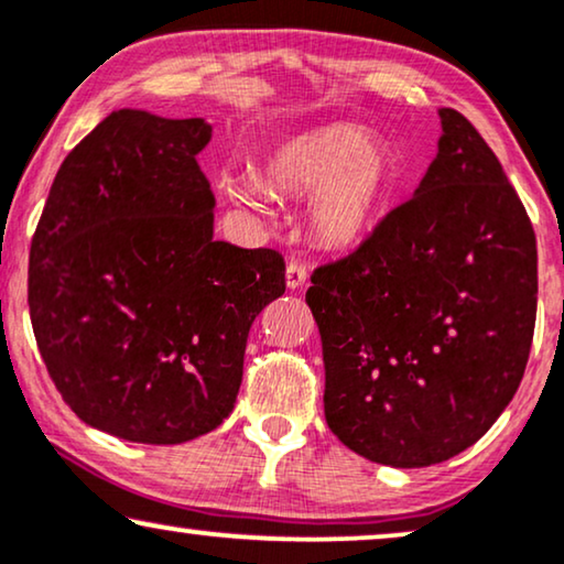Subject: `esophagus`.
I'll return each instance as SVG.
<instances>
[{
    "label": "esophagus",
    "mask_w": 564,
    "mask_h": 564,
    "mask_svg": "<svg viewBox=\"0 0 564 564\" xmlns=\"http://www.w3.org/2000/svg\"><path fill=\"white\" fill-rule=\"evenodd\" d=\"M284 280H288V288L290 290H300L307 280V267L305 264H297V261H290L288 264V272H284Z\"/></svg>",
    "instance_id": "obj_1"
}]
</instances>
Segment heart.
Wrapping results in <instances>:
<instances>
[{"mask_svg": "<svg viewBox=\"0 0 564 564\" xmlns=\"http://www.w3.org/2000/svg\"><path fill=\"white\" fill-rule=\"evenodd\" d=\"M400 184L398 161L365 128L328 122L274 145L257 180H228V195L264 210L267 189L307 195V228L326 249H354L380 228Z\"/></svg>", "mask_w": 564, "mask_h": 564, "instance_id": "heart-1", "label": "heart"}]
</instances>
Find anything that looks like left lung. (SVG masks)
Segmentation results:
<instances>
[{"mask_svg":"<svg viewBox=\"0 0 564 564\" xmlns=\"http://www.w3.org/2000/svg\"><path fill=\"white\" fill-rule=\"evenodd\" d=\"M438 153L413 197L311 276L328 429L369 462L429 467L511 403L536 321V236L465 115L438 110Z\"/></svg>","mask_w":564,"mask_h":564,"instance_id":"left-lung-1","label":"left lung"}]
</instances>
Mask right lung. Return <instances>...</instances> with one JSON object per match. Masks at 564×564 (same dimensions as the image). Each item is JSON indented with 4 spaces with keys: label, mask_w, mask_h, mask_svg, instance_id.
I'll return each instance as SVG.
<instances>
[{
    "label": "right lung",
    "mask_w": 564,
    "mask_h": 564,
    "mask_svg": "<svg viewBox=\"0 0 564 564\" xmlns=\"http://www.w3.org/2000/svg\"><path fill=\"white\" fill-rule=\"evenodd\" d=\"M213 126L118 110L61 164L30 246L35 341L66 405L138 444H182L234 411L251 323L284 259L213 238L197 164Z\"/></svg>",
    "instance_id": "obj_1"
}]
</instances>
